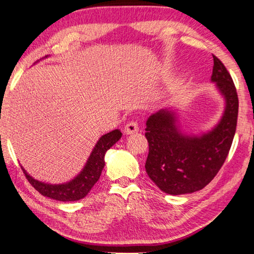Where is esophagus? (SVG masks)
I'll use <instances>...</instances> for the list:
<instances>
[{"label":"esophagus","instance_id":"1","mask_svg":"<svg viewBox=\"0 0 254 254\" xmlns=\"http://www.w3.org/2000/svg\"><path fill=\"white\" fill-rule=\"evenodd\" d=\"M138 132V124L134 121L128 122L126 127H124V133L126 134H133Z\"/></svg>","mask_w":254,"mask_h":254}]
</instances>
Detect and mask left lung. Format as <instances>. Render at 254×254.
Masks as SVG:
<instances>
[{
	"label": "left lung",
	"instance_id": "obj_1",
	"mask_svg": "<svg viewBox=\"0 0 254 254\" xmlns=\"http://www.w3.org/2000/svg\"><path fill=\"white\" fill-rule=\"evenodd\" d=\"M213 57L211 80L225 97L226 109L220 122L201 136L184 135L177 130L172 111L161 110L147 119L145 136L148 155L145 170L160 190L170 195L202 190L220 171L236 133L239 100L225 64Z\"/></svg>",
	"mask_w": 254,
	"mask_h": 254
}]
</instances>
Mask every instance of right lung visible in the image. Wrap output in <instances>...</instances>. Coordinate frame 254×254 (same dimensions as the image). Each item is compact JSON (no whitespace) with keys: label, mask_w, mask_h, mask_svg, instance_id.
<instances>
[{"label":"right lung","mask_w":254,"mask_h":254,"mask_svg":"<svg viewBox=\"0 0 254 254\" xmlns=\"http://www.w3.org/2000/svg\"><path fill=\"white\" fill-rule=\"evenodd\" d=\"M122 133L120 130H114L110 133L104 134L94 146L90 157L87 161L86 166L79 175L67 184L62 185H49L42 182L34 180L23 168V172L26 176L29 184L41 192L43 196H46L59 201H74L86 197L91 190L94 184L100 178L101 172L104 167V154L113 144L120 140Z\"/></svg>","instance_id":"right-lung-1"}]
</instances>
